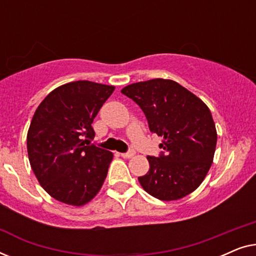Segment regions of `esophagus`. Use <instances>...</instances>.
Returning <instances> with one entry per match:
<instances>
[{"instance_id": "esophagus-1", "label": "esophagus", "mask_w": 256, "mask_h": 256, "mask_svg": "<svg viewBox=\"0 0 256 256\" xmlns=\"http://www.w3.org/2000/svg\"><path fill=\"white\" fill-rule=\"evenodd\" d=\"M135 155V152H124V154H121V156L124 157V158H132V156Z\"/></svg>"}]
</instances>
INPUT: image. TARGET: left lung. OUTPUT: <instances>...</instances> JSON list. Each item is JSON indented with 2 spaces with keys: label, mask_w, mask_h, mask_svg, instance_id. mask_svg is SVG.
<instances>
[{
  "label": "left lung",
  "mask_w": 256,
  "mask_h": 256,
  "mask_svg": "<svg viewBox=\"0 0 256 256\" xmlns=\"http://www.w3.org/2000/svg\"><path fill=\"white\" fill-rule=\"evenodd\" d=\"M121 93L141 107L149 129L160 138V157L148 156L149 171L138 177L144 191L170 202L190 194L212 166L216 129L204 101L170 79H152L124 87Z\"/></svg>",
  "instance_id": "8db88e82"
}]
</instances>
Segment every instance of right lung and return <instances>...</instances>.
Instances as JSON below:
<instances>
[{
	"label": "right lung",
	"instance_id": "1",
	"mask_svg": "<svg viewBox=\"0 0 256 256\" xmlns=\"http://www.w3.org/2000/svg\"><path fill=\"white\" fill-rule=\"evenodd\" d=\"M114 90L88 80L68 82L48 93L34 112L28 156L37 180L56 200L84 206L102 188L113 152L88 143L96 136L94 118Z\"/></svg>",
	"mask_w": 256,
	"mask_h": 256
}]
</instances>
